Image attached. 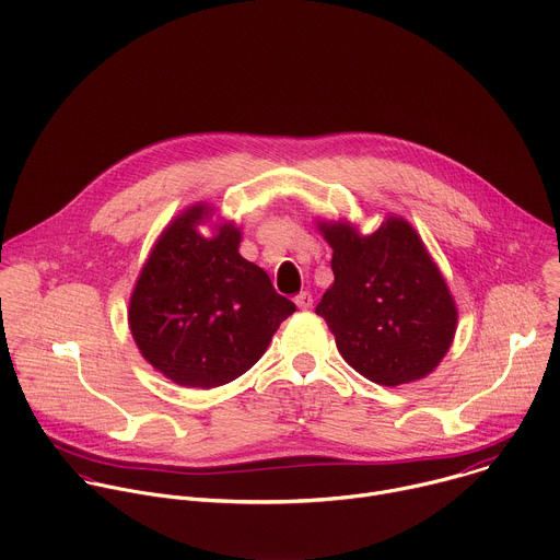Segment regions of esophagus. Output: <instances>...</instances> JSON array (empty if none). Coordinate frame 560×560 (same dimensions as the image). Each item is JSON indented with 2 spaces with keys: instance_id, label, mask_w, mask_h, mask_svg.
Wrapping results in <instances>:
<instances>
[{
  "instance_id": "obj_1",
  "label": "esophagus",
  "mask_w": 560,
  "mask_h": 560,
  "mask_svg": "<svg viewBox=\"0 0 560 560\" xmlns=\"http://www.w3.org/2000/svg\"><path fill=\"white\" fill-rule=\"evenodd\" d=\"M294 303H296V307H299V310H310V307H312V303H314V299H312V294H310V292H301V294H296V296H294Z\"/></svg>"
}]
</instances>
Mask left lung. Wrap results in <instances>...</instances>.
<instances>
[{
  "instance_id": "left-lung-1",
  "label": "left lung",
  "mask_w": 560,
  "mask_h": 560,
  "mask_svg": "<svg viewBox=\"0 0 560 560\" xmlns=\"http://www.w3.org/2000/svg\"><path fill=\"white\" fill-rule=\"evenodd\" d=\"M334 283L316 305L342 358L366 381L398 387L424 378L448 351L457 310L418 233L389 218L374 235L320 224Z\"/></svg>"
}]
</instances>
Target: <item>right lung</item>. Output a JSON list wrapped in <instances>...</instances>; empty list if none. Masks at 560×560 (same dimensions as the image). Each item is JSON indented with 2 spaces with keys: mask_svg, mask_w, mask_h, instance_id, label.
Returning <instances> with one entry per match:
<instances>
[{
  "mask_svg": "<svg viewBox=\"0 0 560 560\" xmlns=\"http://www.w3.org/2000/svg\"><path fill=\"white\" fill-rule=\"evenodd\" d=\"M202 218L194 207L162 233L131 294L129 327L175 385L213 389L246 374L296 305L237 253L235 226L207 240Z\"/></svg>",
  "mask_w": 560,
  "mask_h": 560,
  "instance_id": "add662e5",
  "label": "right lung"
}]
</instances>
